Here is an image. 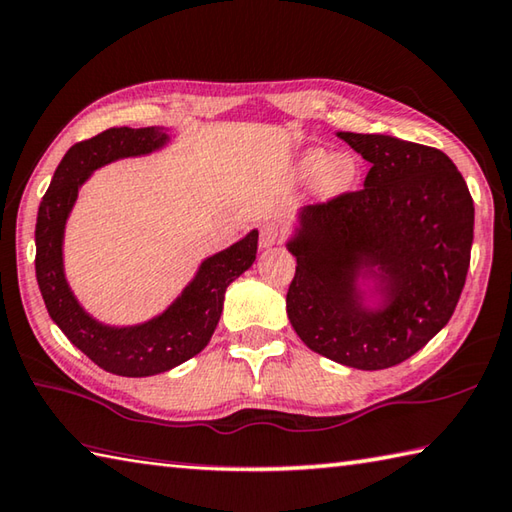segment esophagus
Here are the masks:
<instances>
[{
	"label": "esophagus",
	"instance_id": "obj_1",
	"mask_svg": "<svg viewBox=\"0 0 512 512\" xmlns=\"http://www.w3.org/2000/svg\"><path fill=\"white\" fill-rule=\"evenodd\" d=\"M283 238V229L274 225V223H265L263 227H260V247L263 249H269L281 243Z\"/></svg>",
	"mask_w": 512,
	"mask_h": 512
}]
</instances>
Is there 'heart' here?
<instances>
[{
	"label": "heart",
	"instance_id": "b5f03b06",
	"mask_svg": "<svg viewBox=\"0 0 512 512\" xmlns=\"http://www.w3.org/2000/svg\"><path fill=\"white\" fill-rule=\"evenodd\" d=\"M294 173L298 178H314L318 198L330 200L345 194L359 178V160L350 151H336L327 156L325 149H307L298 156Z\"/></svg>",
	"mask_w": 512,
	"mask_h": 512
}]
</instances>
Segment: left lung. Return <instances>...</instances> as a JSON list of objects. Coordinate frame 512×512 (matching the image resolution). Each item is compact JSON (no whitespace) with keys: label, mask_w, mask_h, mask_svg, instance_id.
Segmentation results:
<instances>
[{"label":"left lung","mask_w":512,"mask_h":512,"mask_svg":"<svg viewBox=\"0 0 512 512\" xmlns=\"http://www.w3.org/2000/svg\"><path fill=\"white\" fill-rule=\"evenodd\" d=\"M370 162L361 191L298 211L289 323L316 354L385 370L419 352L455 312L475 227L468 185L446 153L381 133L341 131ZM372 277L380 305L358 287Z\"/></svg>","instance_id":"1"}]
</instances>
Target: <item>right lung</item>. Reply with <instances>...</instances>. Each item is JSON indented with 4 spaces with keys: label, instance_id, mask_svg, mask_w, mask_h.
<instances>
[{
    "label": "right lung",
    "instance_id": "add662e5",
    "mask_svg": "<svg viewBox=\"0 0 512 512\" xmlns=\"http://www.w3.org/2000/svg\"><path fill=\"white\" fill-rule=\"evenodd\" d=\"M167 142L169 133L162 127H113L73 144L57 165L37 211L35 276L46 310L77 350L118 376L167 372L205 350L223 314L229 283L256 260L258 231L252 229L243 240L202 260L176 301L140 325H104L80 305L64 274V229L77 191L95 169L122 158L147 156Z\"/></svg>",
    "mask_w": 512,
    "mask_h": 512
}]
</instances>
